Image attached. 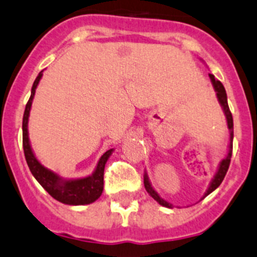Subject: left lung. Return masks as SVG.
<instances>
[{"mask_svg":"<svg viewBox=\"0 0 257 257\" xmlns=\"http://www.w3.org/2000/svg\"><path fill=\"white\" fill-rule=\"evenodd\" d=\"M209 77H210V80H212V83H213V86H214L215 91H217L218 100H219L220 105H222L223 109H224V112H226L227 123H228L229 131H231V143H229L228 156H227V157L224 158V160H223L222 162H220L219 169H218L217 175H215V176H214V179H213V181H212V184H210L209 189H208L207 193H205V196L209 195V194L212 193L213 190H215V189H217L218 186L220 185V183H222V181H223L224 176H226L227 171H228L229 164H231L232 148H233V146H232V141H233V117H232V112H231V110H229L228 101H227L226 90H224V86L222 85V82H220V81H218L217 78H215L214 76H213V74L209 73ZM145 188H146V190H147V193L150 194V195L152 196V198L155 199L156 201H158V203H160V204H161V205H164V207L171 208V204H169L167 201H165L164 199L160 198V195H158V194L156 193L155 190H153L152 186H151V184H150V181H148L147 175H145Z\"/></svg>","mask_w":257,"mask_h":257,"instance_id":"obj_1","label":"left lung"}]
</instances>
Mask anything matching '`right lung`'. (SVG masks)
Returning <instances> with one entry per match:
<instances>
[{
    "mask_svg": "<svg viewBox=\"0 0 257 257\" xmlns=\"http://www.w3.org/2000/svg\"><path fill=\"white\" fill-rule=\"evenodd\" d=\"M42 76L43 73L40 72L38 74V77L35 78L34 85H33V88H31L30 99H29L28 104H26L25 111H24L23 147L26 162H28V166L30 169L31 174L34 175L35 179L38 180V183L49 193V195H52L53 198L56 199V200L69 205L90 204V203L95 201L96 199H99L100 195H101L102 189H104L105 164H106L109 156L111 155L112 150L106 151L101 156L95 172L91 176L85 177V179L63 181V180L59 179L58 175H56L53 171L45 169L44 166L40 165V162L35 158L34 153H33V151L30 148V143H29L28 119L29 112H30L31 102H33V97L35 95V88H37Z\"/></svg>",
    "mask_w": 257,
    "mask_h": 257,
    "instance_id": "obj_1",
    "label": "right lung"
}]
</instances>
